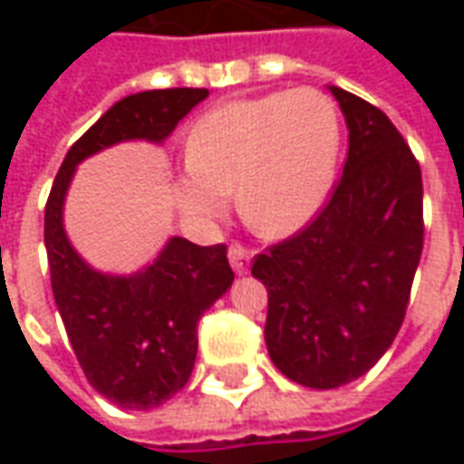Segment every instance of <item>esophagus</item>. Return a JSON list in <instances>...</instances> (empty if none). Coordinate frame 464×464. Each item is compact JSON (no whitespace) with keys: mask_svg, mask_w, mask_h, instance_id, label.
Returning <instances> with one entry per match:
<instances>
[{"mask_svg":"<svg viewBox=\"0 0 464 464\" xmlns=\"http://www.w3.org/2000/svg\"><path fill=\"white\" fill-rule=\"evenodd\" d=\"M228 261H231L233 271L243 276V273H248V266H251V251L241 246V243H233L231 248H228Z\"/></svg>","mask_w":464,"mask_h":464,"instance_id":"obj_1","label":"esophagus"}]
</instances>
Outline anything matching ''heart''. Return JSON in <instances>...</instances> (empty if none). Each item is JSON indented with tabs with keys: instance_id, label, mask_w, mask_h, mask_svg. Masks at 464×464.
<instances>
[{
	"instance_id": "b5f03b06",
	"label": "heart",
	"mask_w": 464,
	"mask_h": 464,
	"mask_svg": "<svg viewBox=\"0 0 464 464\" xmlns=\"http://www.w3.org/2000/svg\"><path fill=\"white\" fill-rule=\"evenodd\" d=\"M338 146V111L318 89L228 102L191 126L188 166L173 179V196L186 216L208 221L226 211L236 191L248 228L283 238L321 211Z\"/></svg>"
}]
</instances>
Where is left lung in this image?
I'll list each match as a JSON object with an SVG mask.
<instances>
[{
    "mask_svg": "<svg viewBox=\"0 0 464 464\" xmlns=\"http://www.w3.org/2000/svg\"><path fill=\"white\" fill-rule=\"evenodd\" d=\"M348 123V159L331 198L291 238L253 258L268 291L266 345L298 385L365 375L405 321L422 253V173L395 123L331 86Z\"/></svg>",
    "mask_w": 464,
    "mask_h": 464,
    "instance_id": "obj_1",
    "label": "left lung"
}]
</instances>
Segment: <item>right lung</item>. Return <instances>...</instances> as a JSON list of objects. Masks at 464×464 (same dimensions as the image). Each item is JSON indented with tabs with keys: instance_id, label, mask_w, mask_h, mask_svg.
Returning <instances> with one entry per match:
<instances>
[{
	"instance_id": "obj_1",
	"label": "right lung",
	"mask_w": 464,
	"mask_h": 464,
	"mask_svg": "<svg viewBox=\"0 0 464 464\" xmlns=\"http://www.w3.org/2000/svg\"><path fill=\"white\" fill-rule=\"evenodd\" d=\"M206 89H156L116 102L69 149L44 208V246L52 291L86 380L109 402L151 410L191 378L196 325L231 288L226 246L171 238L146 271L119 278L92 271L66 238V188L76 163L126 139L163 141Z\"/></svg>"
}]
</instances>
